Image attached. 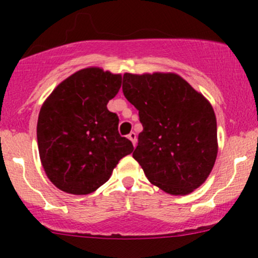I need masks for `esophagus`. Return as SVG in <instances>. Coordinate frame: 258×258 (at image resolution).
<instances>
[{
  "label": "esophagus",
  "instance_id": "obj_1",
  "mask_svg": "<svg viewBox=\"0 0 258 258\" xmlns=\"http://www.w3.org/2000/svg\"><path fill=\"white\" fill-rule=\"evenodd\" d=\"M128 139H130V141H131L132 144H134V146L136 145V142H137V135L135 134V132H130Z\"/></svg>",
  "mask_w": 258,
  "mask_h": 258
}]
</instances>
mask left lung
<instances>
[{
	"label": "left lung",
	"mask_w": 258,
	"mask_h": 258,
	"mask_svg": "<svg viewBox=\"0 0 258 258\" xmlns=\"http://www.w3.org/2000/svg\"><path fill=\"white\" fill-rule=\"evenodd\" d=\"M123 95L142 130L132 153L146 177L170 195H188L212 171L217 122L206 97L172 72L123 75Z\"/></svg>",
	"instance_id": "obj_1"
}]
</instances>
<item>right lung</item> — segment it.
Segmentation results:
<instances>
[{
    "label": "right lung",
    "mask_w": 258,
    "mask_h": 258,
    "mask_svg": "<svg viewBox=\"0 0 258 258\" xmlns=\"http://www.w3.org/2000/svg\"><path fill=\"white\" fill-rule=\"evenodd\" d=\"M122 76L87 67L62 81L46 98L37 121L41 163L61 191L88 195L112 175L118 161L134 151L118 134V117L107 110Z\"/></svg>",
    "instance_id": "add662e5"
}]
</instances>
